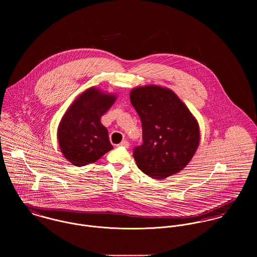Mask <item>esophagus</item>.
<instances>
[{
	"instance_id": "esophagus-1",
	"label": "esophagus",
	"mask_w": 257,
	"mask_h": 257,
	"mask_svg": "<svg viewBox=\"0 0 257 257\" xmlns=\"http://www.w3.org/2000/svg\"><path fill=\"white\" fill-rule=\"evenodd\" d=\"M117 147H124V148H128L130 147V144H128V142H126V141H122Z\"/></svg>"
}]
</instances>
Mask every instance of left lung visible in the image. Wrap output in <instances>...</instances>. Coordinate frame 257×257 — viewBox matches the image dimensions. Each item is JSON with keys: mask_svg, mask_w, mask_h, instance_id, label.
Returning a JSON list of instances; mask_svg holds the SVG:
<instances>
[{"mask_svg": "<svg viewBox=\"0 0 257 257\" xmlns=\"http://www.w3.org/2000/svg\"><path fill=\"white\" fill-rule=\"evenodd\" d=\"M131 103L143 124V145L134 148L138 167L151 178L181 171L194 156L200 133L196 118L174 92L145 86L131 92Z\"/></svg>", "mask_w": 257, "mask_h": 257, "instance_id": "1", "label": "left lung"}]
</instances>
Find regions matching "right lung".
I'll use <instances>...</instances> for the list:
<instances>
[{
    "mask_svg": "<svg viewBox=\"0 0 257 257\" xmlns=\"http://www.w3.org/2000/svg\"><path fill=\"white\" fill-rule=\"evenodd\" d=\"M115 97L90 88L80 95L63 115L58 127V142L64 157L81 167L93 163L112 149L101 116Z\"/></svg>",
    "mask_w": 257,
    "mask_h": 257,
    "instance_id": "obj_1",
    "label": "right lung"
}]
</instances>
